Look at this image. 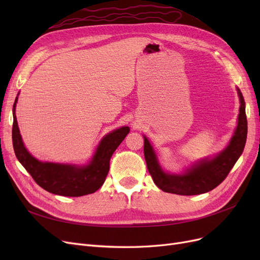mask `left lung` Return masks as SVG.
<instances>
[{"label": "left lung", "mask_w": 260, "mask_h": 260, "mask_svg": "<svg viewBox=\"0 0 260 260\" xmlns=\"http://www.w3.org/2000/svg\"><path fill=\"white\" fill-rule=\"evenodd\" d=\"M240 114L237 130L230 144L223 152L212 159H205L194 165L183 175H169L164 172L157 161L152 145L144 137V156L148 172L161 191L178 195H198L209 192L217 187L229 175V172L243 153L247 138V119L245 114V102L241 91Z\"/></svg>", "instance_id": "8db88e82"}]
</instances>
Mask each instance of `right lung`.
<instances>
[{
    "label": "right lung",
    "mask_w": 260,
    "mask_h": 260,
    "mask_svg": "<svg viewBox=\"0 0 260 260\" xmlns=\"http://www.w3.org/2000/svg\"><path fill=\"white\" fill-rule=\"evenodd\" d=\"M17 98L13 106V146L15 155L30 176L45 191L61 196H82L98 191L103 185L109 170V159L119 146L129 127H122L107 135L96 149L90 164L86 166H72L53 162H42L36 159L23 146L18 124L15 116Z\"/></svg>",
    "instance_id": "add662e5"
}]
</instances>
